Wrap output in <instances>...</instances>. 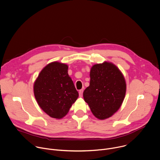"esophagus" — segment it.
Instances as JSON below:
<instances>
[{"label": "esophagus", "mask_w": 160, "mask_h": 160, "mask_svg": "<svg viewBox=\"0 0 160 160\" xmlns=\"http://www.w3.org/2000/svg\"><path fill=\"white\" fill-rule=\"evenodd\" d=\"M83 89H82V90H80L79 91V96H80V97H82V95H83Z\"/></svg>", "instance_id": "34e87169"}]
</instances>
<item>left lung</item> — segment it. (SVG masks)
<instances>
[{
	"instance_id": "obj_1",
	"label": "left lung",
	"mask_w": 160,
	"mask_h": 160,
	"mask_svg": "<svg viewBox=\"0 0 160 160\" xmlns=\"http://www.w3.org/2000/svg\"><path fill=\"white\" fill-rule=\"evenodd\" d=\"M90 85L83 95L92 114L98 119L111 117L121 106L126 92L124 77L113 63L94 65L90 72Z\"/></svg>"
}]
</instances>
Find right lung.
I'll list each match as a JSON object with an SVG mask.
<instances>
[{
  "label": "right lung",
  "mask_w": 160,
  "mask_h": 160,
  "mask_svg": "<svg viewBox=\"0 0 160 160\" xmlns=\"http://www.w3.org/2000/svg\"><path fill=\"white\" fill-rule=\"evenodd\" d=\"M68 67L54 62L47 65L34 83V94L41 109L52 118L62 119L78 97Z\"/></svg>",
  "instance_id": "obj_1"
}]
</instances>
